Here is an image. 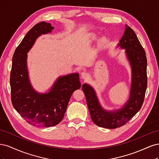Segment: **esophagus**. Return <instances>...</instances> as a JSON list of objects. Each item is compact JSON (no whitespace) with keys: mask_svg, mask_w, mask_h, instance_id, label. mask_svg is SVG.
I'll list each match as a JSON object with an SVG mask.
<instances>
[{"mask_svg":"<svg viewBox=\"0 0 159 159\" xmlns=\"http://www.w3.org/2000/svg\"><path fill=\"white\" fill-rule=\"evenodd\" d=\"M89 77V75L88 73H86V72H83V73L81 74V78H82L84 80L88 79Z\"/></svg>","mask_w":159,"mask_h":159,"instance_id":"esophagus-1","label":"esophagus"}]
</instances>
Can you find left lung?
<instances>
[{"instance_id":"8db88e82","label":"left lung","mask_w":159,"mask_h":159,"mask_svg":"<svg viewBox=\"0 0 159 159\" xmlns=\"http://www.w3.org/2000/svg\"><path fill=\"white\" fill-rule=\"evenodd\" d=\"M119 46L125 49L132 67L131 95L125 106L115 111H107L100 106L93 89L86 84L82 85L93 122L99 127L107 129L121 127L137 114L142 107L147 88L146 53L135 32L127 25Z\"/></svg>"}]
</instances>
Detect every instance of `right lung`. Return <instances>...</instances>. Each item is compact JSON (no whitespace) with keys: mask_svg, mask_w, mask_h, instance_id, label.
<instances>
[{"mask_svg":"<svg viewBox=\"0 0 159 159\" xmlns=\"http://www.w3.org/2000/svg\"><path fill=\"white\" fill-rule=\"evenodd\" d=\"M53 29L50 23L36 24L23 38L12 57L11 102L16 111L33 126L48 127L61 122L72 93L81 85L79 74H71L60 77L47 93H38L32 88L26 68L27 53L38 36Z\"/></svg>","mask_w":159,"mask_h":159,"instance_id":"add662e5","label":"right lung"}]
</instances>
